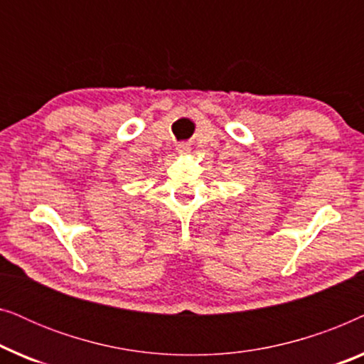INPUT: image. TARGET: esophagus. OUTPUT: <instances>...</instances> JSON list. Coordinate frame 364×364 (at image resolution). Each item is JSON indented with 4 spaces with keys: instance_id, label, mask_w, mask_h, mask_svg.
Here are the masks:
<instances>
[{
    "instance_id": "esophagus-1",
    "label": "esophagus",
    "mask_w": 364,
    "mask_h": 364,
    "mask_svg": "<svg viewBox=\"0 0 364 364\" xmlns=\"http://www.w3.org/2000/svg\"><path fill=\"white\" fill-rule=\"evenodd\" d=\"M177 151L181 154H187L188 151H191V146H188L187 142H182V144H178V146H177Z\"/></svg>"
}]
</instances>
